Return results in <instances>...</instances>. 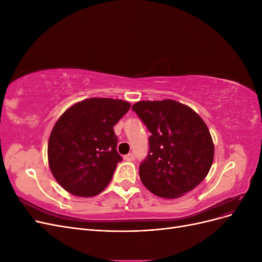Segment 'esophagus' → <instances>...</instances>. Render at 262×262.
<instances>
[{
    "label": "esophagus",
    "instance_id": "esophagus-1",
    "mask_svg": "<svg viewBox=\"0 0 262 262\" xmlns=\"http://www.w3.org/2000/svg\"><path fill=\"white\" fill-rule=\"evenodd\" d=\"M124 160L125 161H128V162H132L133 160H134V155L132 154V153H129V154H126V155H124Z\"/></svg>",
    "mask_w": 262,
    "mask_h": 262
}]
</instances>
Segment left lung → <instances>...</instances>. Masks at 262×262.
Returning a JSON list of instances; mask_svg holds the SVG:
<instances>
[{
    "label": "left lung",
    "instance_id": "1",
    "mask_svg": "<svg viewBox=\"0 0 262 262\" xmlns=\"http://www.w3.org/2000/svg\"><path fill=\"white\" fill-rule=\"evenodd\" d=\"M150 132L140 178L150 192L175 199L191 191L213 164V140L202 118L181 102L141 100L132 106Z\"/></svg>",
    "mask_w": 262,
    "mask_h": 262
}]
</instances>
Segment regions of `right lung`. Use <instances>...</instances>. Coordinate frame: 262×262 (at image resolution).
Wrapping results in <instances>:
<instances>
[{"instance_id":"right-lung-1","label":"right lung","mask_w":262,"mask_h":262,"mask_svg":"<svg viewBox=\"0 0 262 262\" xmlns=\"http://www.w3.org/2000/svg\"><path fill=\"white\" fill-rule=\"evenodd\" d=\"M130 107L121 99L89 98L58 119L48 142V162L53 177L68 192L94 196L109 185L122 161L114 125Z\"/></svg>"}]
</instances>
